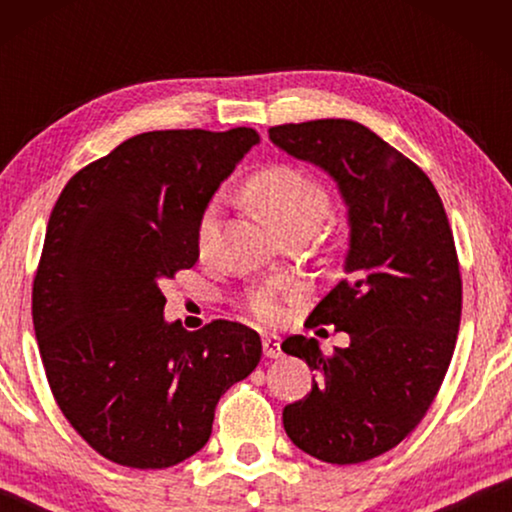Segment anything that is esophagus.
Returning a JSON list of instances; mask_svg holds the SVG:
<instances>
[{"label": "esophagus", "mask_w": 512, "mask_h": 512, "mask_svg": "<svg viewBox=\"0 0 512 512\" xmlns=\"http://www.w3.org/2000/svg\"><path fill=\"white\" fill-rule=\"evenodd\" d=\"M263 354L268 359H279L282 356V347H279L277 335H263Z\"/></svg>", "instance_id": "34e87169"}]
</instances>
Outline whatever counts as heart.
<instances>
[{
  "instance_id": "1",
  "label": "heart",
  "mask_w": 512,
  "mask_h": 512,
  "mask_svg": "<svg viewBox=\"0 0 512 512\" xmlns=\"http://www.w3.org/2000/svg\"><path fill=\"white\" fill-rule=\"evenodd\" d=\"M247 198L258 212H261L272 228L286 230L291 226H312L317 228L328 214V193L326 188L307 177L296 167H270L258 172L247 184ZM216 216H219V202H209L202 212L198 226V244L207 249L214 240ZM251 312L261 321H277L282 317V298L275 291H258L249 300Z\"/></svg>"
}]
</instances>
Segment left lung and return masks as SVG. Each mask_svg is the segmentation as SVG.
Instances as JSON below:
<instances>
[{
    "mask_svg": "<svg viewBox=\"0 0 512 512\" xmlns=\"http://www.w3.org/2000/svg\"><path fill=\"white\" fill-rule=\"evenodd\" d=\"M270 142L335 181L349 226L345 279L307 319L345 331L349 345L326 356L305 335L282 342L317 373L310 394L284 408V429L310 457L361 464L422 422L452 361L461 319L452 228L431 179L366 125H277Z\"/></svg>",
    "mask_w": 512,
    "mask_h": 512,
    "instance_id": "1",
    "label": "left lung"
}]
</instances>
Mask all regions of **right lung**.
<instances>
[{
	"mask_svg": "<svg viewBox=\"0 0 512 512\" xmlns=\"http://www.w3.org/2000/svg\"><path fill=\"white\" fill-rule=\"evenodd\" d=\"M256 130H156L67 181L32 289V321L62 415L104 459L167 468L202 450L219 398L261 361V338L216 319L188 333L160 286L200 256L209 200Z\"/></svg>",
	"mask_w": 512,
	"mask_h": 512,
	"instance_id": "1",
	"label": "right lung"
}]
</instances>
